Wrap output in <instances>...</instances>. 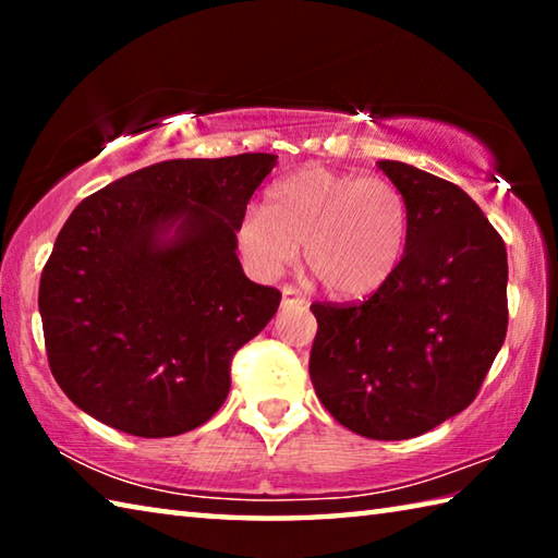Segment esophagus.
<instances>
[{"label": "esophagus", "mask_w": 558, "mask_h": 558, "mask_svg": "<svg viewBox=\"0 0 558 558\" xmlns=\"http://www.w3.org/2000/svg\"><path fill=\"white\" fill-rule=\"evenodd\" d=\"M282 305H307V298L292 286H282Z\"/></svg>", "instance_id": "34e87169"}]
</instances>
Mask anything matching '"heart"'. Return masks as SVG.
Returning a JSON list of instances; mask_svg holds the SVG:
<instances>
[{"label": "heart", "instance_id": "obj_1", "mask_svg": "<svg viewBox=\"0 0 558 558\" xmlns=\"http://www.w3.org/2000/svg\"><path fill=\"white\" fill-rule=\"evenodd\" d=\"M411 209L384 177L307 167L245 209L235 241L260 278H276L305 251L307 268L335 295H369L389 280L409 241Z\"/></svg>", "mask_w": 558, "mask_h": 558}]
</instances>
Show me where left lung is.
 <instances>
[{"label":"left lung","mask_w":558,"mask_h":558,"mask_svg":"<svg viewBox=\"0 0 558 558\" xmlns=\"http://www.w3.org/2000/svg\"><path fill=\"white\" fill-rule=\"evenodd\" d=\"M379 167L411 209L403 258L364 302L310 305V379L344 428L405 440L475 401L507 335V248L458 184Z\"/></svg>","instance_id":"8db88e82"}]
</instances>
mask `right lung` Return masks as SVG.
I'll use <instances>...</instances> for the list:
<instances>
[{
  "instance_id": "add662e5",
  "label": "right lung",
  "mask_w": 558,
  "mask_h": 558,
  "mask_svg": "<svg viewBox=\"0 0 558 558\" xmlns=\"http://www.w3.org/2000/svg\"><path fill=\"white\" fill-rule=\"evenodd\" d=\"M276 159H167L75 206L44 266L39 313L53 379L81 411L169 438L221 409L233 354L280 305L235 256V226Z\"/></svg>"
}]
</instances>
